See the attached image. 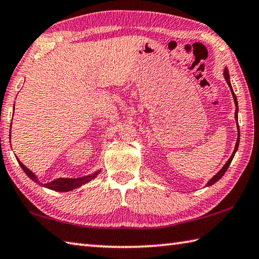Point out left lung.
Here are the masks:
<instances>
[{"mask_svg":"<svg viewBox=\"0 0 259 259\" xmlns=\"http://www.w3.org/2000/svg\"><path fill=\"white\" fill-rule=\"evenodd\" d=\"M223 74H224V78H225V80H227V82H228V84H229V87H230V91H231V93H232V96H233V100H234V104H236V113H234V117H236V121H237V129H238V138H237V143H236V147H234V150H233V153H232V155H231V157H230L229 159H228V162L224 164V166L221 168V170L216 173V175L210 179V180L207 182V187H209V186H211V185H214L215 182H218L221 178H222L223 176H224V173L227 172V170H228V167L230 166V164H231V162H232V159H233V157H234V154H236V152L238 150V147H239V142H240V129H239V124H238V101H237V96H236V94H234V92H233V89H232V86H231V82H230V76H229V71H228V69L225 68L224 69V72H223Z\"/></svg>","mask_w":259,"mask_h":259,"instance_id":"1","label":"left lung"}]
</instances>
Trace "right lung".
Here are the masks:
<instances>
[{
    "label": "right lung",
    "instance_id": "obj_1",
    "mask_svg": "<svg viewBox=\"0 0 259 259\" xmlns=\"http://www.w3.org/2000/svg\"><path fill=\"white\" fill-rule=\"evenodd\" d=\"M11 136V135H10ZM18 159V158H17ZM19 164H20V166L23 171H25L26 175L29 177L32 181L38 183L41 187H45V188H49L51 190H55V191H61V192H64V191H71L73 189H77V188L81 187L84 183H87L89 181H92L93 179H95L97 177L98 173L101 172L97 171L95 173H93L91 176H86V177H82V178H76V179H72V178H59V179H55V180L51 181L49 183H41L37 176H35V173H32L29 168H27L23 164L19 161Z\"/></svg>",
    "mask_w": 259,
    "mask_h": 259
}]
</instances>
